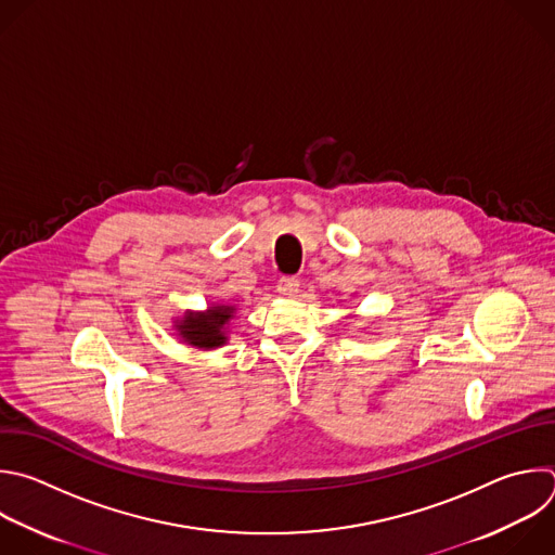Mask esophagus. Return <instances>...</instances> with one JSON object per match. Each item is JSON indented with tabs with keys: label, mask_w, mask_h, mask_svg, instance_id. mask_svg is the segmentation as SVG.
I'll list each match as a JSON object with an SVG mask.
<instances>
[{
	"label": "esophagus",
	"mask_w": 555,
	"mask_h": 555,
	"mask_svg": "<svg viewBox=\"0 0 555 555\" xmlns=\"http://www.w3.org/2000/svg\"><path fill=\"white\" fill-rule=\"evenodd\" d=\"M298 287H300V281L296 276H281L276 283L279 294L285 298H294L298 294Z\"/></svg>",
	"instance_id": "esophagus-1"
}]
</instances>
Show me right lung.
I'll list each match as a JSON object with an SVG mask.
<instances>
[{
    "mask_svg": "<svg viewBox=\"0 0 555 555\" xmlns=\"http://www.w3.org/2000/svg\"><path fill=\"white\" fill-rule=\"evenodd\" d=\"M233 307H211L207 313H190L178 324L184 341L198 348H216L227 341L224 324L231 320Z\"/></svg>",
    "mask_w": 555,
    "mask_h": 555,
    "instance_id": "right-lung-1",
    "label": "right lung"
}]
</instances>
